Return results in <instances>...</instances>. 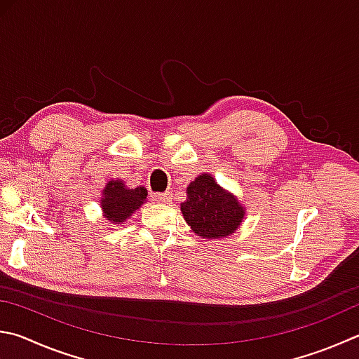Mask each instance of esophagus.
Wrapping results in <instances>:
<instances>
[{"instance_id": "1", "label": "esophagus", "mask_w": 359, "mask_h": 359, "mask_svg": "<svg viewBox=\"0 0 359 359\" xmlns=\"http://www.w3.org/2000/svg\"><path fill=\"white\" fill-rule=\"evenodd\" d=\"M152 199L155 202H160V204H168V202L172 201V194L169 191H165V193H154L152 194Z\"/></svg>"}]
</instances>
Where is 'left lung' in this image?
I'll use <instances>...</instances> for the list:
<instances>
[{"instance_id":"1","label":"left lung","mask_w":359,"mask_h":359,"mask_svg":"<svg viewBox=\"0 0 359 359\" xmlns=\"http://www.w3.org/2000/svg\"><path fill=\"white\" fill-rule=\"evenodd\" d=\"M188 199L180 204L184 218L202 238H224L238 229L245 207L232 193L221 188L210 174H201L187 188Z\"/></svg>"}]
</instances>
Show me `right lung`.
Returning <instances> with one entry per match:
<instances>
[{"mask_svg":"<svg viewBox=\"0 0 359 359\" xmlns=\"http://www.w3.org/2000/svg\"><path fill=\"white\" fill-rule=\"evenodd\" d=\"M147 199L144 187L127 188L122 180H109L103 190L100 205L103 217L114 224L126 223Z\"/></svg>","mask_w":359,"mask_h":359,"instance_id":"right-lung-1","label":"right lung"}]
</instances>
